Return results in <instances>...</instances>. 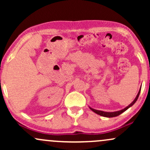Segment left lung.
<instances>
[{"label": "left lung", "instance_id": "1", "mask_svg": "<svg viewBox=\"0 0 150 150\" xmlns=\"http://www.w3.org/2000/svg\"><path fill=\"white\" fill-rule=\"evenodd\" d=\"M140 90H141V88L140 90H139L138 92V94H137V97H135V99H134V101H132V102L130 104V105H128L127 107H125V108H123V109L120 110V111H115V112H104V111H99V110H95L94 109V108H90V109L92 110V111H94V113H97V114L100 115L101 116H104V117H108V118H111V117H115V116H119L120 114H121L122 113L124 112L125 111H126L128 108H129L130 107V106H132V105H133L136 102V101L137 100V99H138V97L139 95H140Z\"/></svg>", "mask_w": 150, "mask_h": 150}]
</instances>
